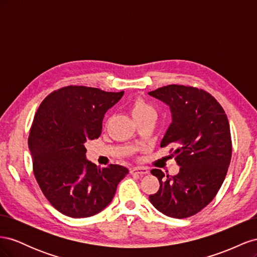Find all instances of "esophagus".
<instances>
[{
    "label": "esophagus",
    "mask_w": 257,
    "mask_h": 257,
    "mask_svg": "<svg viewBox=\"0 0 257 257\" xmlns=\"http://www.w3.org/2000/svg\"><path fill=\"white\" fill-rule=\"evenodd\" d=\"M149 173V170H148L146 167H142V166H138V167H134L131 169V174H138V175H147Z\"/></svg>",
    "instance_id": "1"
}]
</instances>
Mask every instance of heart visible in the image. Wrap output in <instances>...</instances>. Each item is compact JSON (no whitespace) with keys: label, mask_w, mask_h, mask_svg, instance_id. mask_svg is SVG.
Segmentation results:
<instances>
[{"label":"heart","mask_w":257,"mask_h":257,"mask_svg":"<svg viewBox=\"0 0 257 257\" xmlns=\"http://www.w3.org/2000/svg\"><path fill=\"white\" fill-rule=\"evenodd\" d=\"M131 113L133 115L135 121H137L144 118H148V116H155V109L152 105L146 102L144 98L138 97L131 106Z\"/></svg>","instance_id":"heart-1"}]
</instances>
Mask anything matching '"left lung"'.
<instances>
[{
    "label": "left lung",
    "instance_id": "1",
    "mask_svg": "<svg viewBox=\"0 0 257 257\" xmlns=\"http://www.w3.org/2000/svg\"><path fill=\"white\" fill-rule=\"evenodd\" d=\"M148 94L169 106L172 123L161 147H176L172 155L180 166L174 177L151 170L160 189L149 199L163 214L184 219L205 208L221 188L231 159L229 123L222 106L204 90L169 84Z\"/></svg>",
    "mask_w": 257,
    "mask_h": 257
}]
</instances>
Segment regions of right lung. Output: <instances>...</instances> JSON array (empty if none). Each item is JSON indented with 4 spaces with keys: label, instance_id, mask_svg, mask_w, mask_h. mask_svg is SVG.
I'll return each instance as SVG.
<instances>
[{
    "label": "right lung",
    "instance_id": "obj_1",
    "mask_svg": "<svg viewBox=\"0 0 257 257\" xmlns=\"http://www.w3.org/2000/svg\"><path fill=\"white\" fill-rule=\"evenodd\" d=\"M123 94L69 85L52 92L38 107L29 135L34 176L61 213L79 219L100 212L128 174L116 164L97 167L87 160L84 147L100 136L105 113Z\"/></svg>",
    "mask_w": 257,
    "mask_h": 257
}]
</instances>
